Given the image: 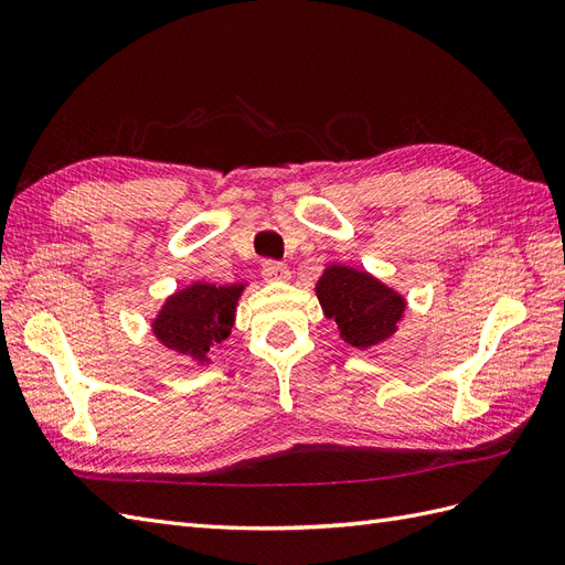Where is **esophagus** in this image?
Returning a JSON list of instances; mask_svg holds the SVG:
<instances>
[{"label":"esophagus","instance_id":"1","mask_svg":"<svg viewBox=\"0 0 565 565\" xmlns=\"http://www.w3.org/2000/svg\"><path fill=\"white\" fill-rule=\"evenodd\" d=\"M263 277L267 281H286L288 279V267L284 263H279V259H265Z\"/></svg>","mask_w":565,"mask_h":565}]
</instances>
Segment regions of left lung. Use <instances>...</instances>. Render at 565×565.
<instances>
[{"instance_id": "left-lung-1", "label": "left lung", "mask_w": 565, "mask_h": 565, "mask_svg": "<svg viewBox=\"0 0 565 565\" xmlns=\"http://www.w3.org/2000/svg\"><path fill=\"white\" fill-rule=\"evenodd\" d=\"M315 291L324 315L339 324L343 341L355 349H370L392 337L406 310V300L392 288L367 271L341 265L327 267Z\"/></svg>"}]
</instances>
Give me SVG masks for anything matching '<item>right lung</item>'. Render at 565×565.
<instances>
[{
    "instance_id": "add662e5",
    "label": "right lung",
    "mask_w": 565,
    "mask_h": 565,
    "mask_svg": "<svg viewBox=\"0 0 565 565\" xmlns=\"http://www.w3.org/2000/svg\"><path fill=\"white\" fill-rule=\"evenodd\" d=\"M241 284H193L173 294L152 324L154 337L167 349L205 363L210 349L222 343L234 327Z\"/></svg>"
}]
</instances>
